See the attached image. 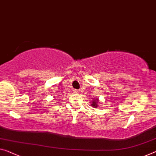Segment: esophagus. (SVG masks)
I'll list each match as a JSON object with an SVG mask.
<instances>
[{
    "label": "esophagus",
    "mask_w": 156,
    "mask_h": 156,
    "mask_svg": "<svg viewBox=\"0 0 156 156\" xmlns=\"http://www.w3.org/2000/svg\"><path fill=\"white\" fill-rule=\"evenodd\" d=\"M74 92H75V93H80V90H79L78 89H74Z\"/></svg>",
    "instance_id": "esophagus-1"
}]
</instances>
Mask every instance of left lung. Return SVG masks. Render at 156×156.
I'll return each mask as SVG.
<instances>
[{
    "label": "left lung",
    "mask_w": 156,
    "mask_h": 156,
    "mask_svg": "<svg viewBox=\"0 0 156 156\" xmlns=\"http://www.w3.org/2000/svg\"><path fill=\"white\" fill-rule=\"evenodd\" d=\"M95 102V100H93V103H92V105H93V107H95H95H98V105H97V103L98 102Z\"/></svg>",
    "instance_id": "8db88e82"
}]
</instances>
